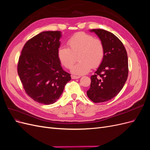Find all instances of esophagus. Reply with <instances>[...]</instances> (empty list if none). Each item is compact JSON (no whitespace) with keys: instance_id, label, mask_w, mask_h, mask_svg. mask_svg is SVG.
Wrapping results in <instances>:
<instances>
[{"instance_id":"esophagus-1","label":"esophagus","mask_w":150,"mask_h":150,"mask_svg":"<svg viewBox=\"0 0 150 150\" xmlns=\"http://www.w3.org/2000/svg\"><path fill=\"white\" fill-rule=\"evenodd\" d=\"M71 78H72V79H76L80 78V77H79V76H71Z\"/></svg>"}]
</instances>
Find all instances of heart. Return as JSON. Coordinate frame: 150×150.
Here are the masks:
<instances>
[{"instance_id":"heart-1","label":"heart","mask_w":150,"mask_h":150,"mask_svg":"<svg viewBox=\"0 0 150 150\" xmlns=\"http://www.w3.org/2000/svg\"><path fill=\"white\" fill-rule=\"evenodd\" d=\"M69 48L61 46L57 50V57L61 64L70 68L74 64L76 56L78 62L71 67V72L75 75H84L91 69L101 64L104 56V49L100 40L84 33H77L67 41Z\"/></svg>"}]
</instances>
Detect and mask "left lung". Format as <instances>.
<instances>
[{"mask_svg":"<svg viewBox=\"0 0 150 150\" xmlns=\"http://www.w3.org/2000/svg\"><path fill=\"white\" fill-rule=\"evenodd\" d=\"M102 42L104 56L87 91L94 103L108 101L118 94L128 78V61L123 44L115 35L103 29H91Z\"/></svg>","mask_w":150,"mask_h":150,"instance_id":"obj_1","label":"left lung"}]
</instances>
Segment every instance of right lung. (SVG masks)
<instances>
[{
  "instance_id": "obj_1",
  "label": "right lung",
  "mask_w": 150,
  "mask_h": 150,
  "mask_svg": "<svg viewBox=\"0 0 150 150\" xmlns=\"http://www.w3.org/2000/svg\"><path fill=\"white\" fill-rule=\"evenodd\" d=\"M61 31H44L25 43L19 57L17 72L28 95L44 104L57 101L70 74L63 70L57 57Z\"/></svg>"
}]
</instances>
